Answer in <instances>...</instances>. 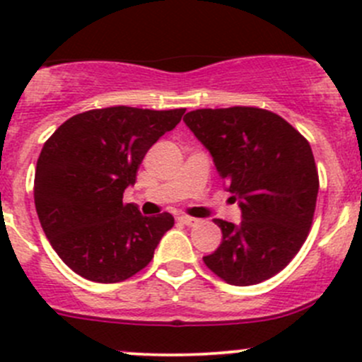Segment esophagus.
Segmentation results:
<instances>
[{"label": "esophagus", "mask_w": 362, "mask_h": 362, "mask_svg": "<svg viewBox=\"0 0 362 362\" xmlns=\"http://www.w3.org/2000/svg\"><path fill=\"white\" fill-rule=\"evenodd\" d=\"M177 221L182 222V224H185V226H196V224H198V222H199L198 218L189 217V215H178Z\"/></svg>", "instance_id": "34e87169"}]
</instances>
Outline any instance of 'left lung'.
Returning <instances> with one entry per match:
<instances>
[{
  "label": "left lung",
  "instance_id": "8db88e82",
  "mask_svg": "<svg viewBox=\"0 0 362 362\" xmlns=\"http://www.w3.org/2000/svg\"><path fill=\"white\" fill-rule=\"evenodd\" d=\"M184 122L208 148L242 222L215 218L222 243L203 261L231 286H254L282 272L305 243L319 194L308 140L257 107L202 108Z\"/></svg>",
  "mask_w": 362,
  "mask_h": 362
}]
</instances>
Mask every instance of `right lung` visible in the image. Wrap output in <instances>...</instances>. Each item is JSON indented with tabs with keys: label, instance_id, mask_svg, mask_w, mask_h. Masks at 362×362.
Here are the masks:
<instances>
[{
	"label": "right lung",
	"instance_id": "add662e5",
	"mask_svg": "<svg viewBox=\"0 0 362 362\" xmlns=\"http://www.w3.org/2000/svg\"><path fill=\"white\" fill-rule=\"evenodd\" d=\"M184 112L96 108L73 115L45 141L35 173L36 214L52 249L76 275L115 284L152 261L173 215L145 217L122 196L148 148Z\"/></svg>",
	"mask_w": 362,
	"mask_h": 362
}]
</instances>
